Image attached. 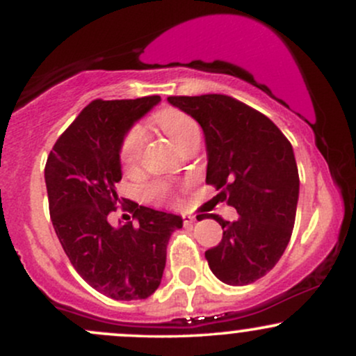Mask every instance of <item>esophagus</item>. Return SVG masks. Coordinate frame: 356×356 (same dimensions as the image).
I'll use <instances>...</instances> for the list:
<instances>
[{
	"label": "esophagus",
	"mask_w": 356,
	"mask_h": 356,
	"mask_svg": "<svg viewBox=\"0 0 356 356\" xmlns=\"http://www.w3.org/2000/svg\"><path fill=\"white\" fill-rule=\"evenodd\" d=\"M182 220H184V224H186V226H189V224H192L194 220H197V219H195V216H184Z\"/></svg>",
	"instance_id": "1"
}]
</instances>
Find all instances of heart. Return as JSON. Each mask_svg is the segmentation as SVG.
<instances>
[{"label":"heart","mask_w":356,"mask_h":356,"mask_svg":"<svg viewBox=\"0 0 356 356\" xmlns=\"http://www.w3.org/2000/svg\"><path fill=\"white\" fill-rule=\"evenodd\" d=\"M155 124L159 125V129H161L162 132L174 142V145L179 147V149H181L187 140H191L192 137L199 136V127L195 124L194 118L187 115L182 110L174 107L161 110V112L155 115ZM144 142L145 132L140 125H132L127 130L124 138H122L120 142V149H118L120 162L125 169L137 165ZM170 194H172V187L164 181H155L145 187V197L154 202L167 201V199L170 197Z\"/></svg>","instance_id":"1"}]
</instances>
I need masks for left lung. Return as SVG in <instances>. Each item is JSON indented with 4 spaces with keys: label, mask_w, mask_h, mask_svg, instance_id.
Listing matches in <instances>:
<instances>
[{
    "label": "left lung",
    "mask_w": 356,
    "mask_h": 356,
    "mask_svg": "<svg viewBox=\"0 0 356 356\" xmlns=\"http://www.w3.org/2000/svg\"><path fill=\"white\" fill-rule=\"evenodd\" d=\"M199 122L206 136V184L219 191L239 218H212L222 239L206 259L218 280L231 286L254 283L283 256L295 227L300 175L288 138L266 115L220 93L169 97Z\"/></svg>",
    "instance_id": "obj_1"
}]
</instances>
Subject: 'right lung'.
Instances as JSON below:
<instances>
[{
  "mask_svg": "<svg viewBox=\"0 0 356 356\" xmlns=\"http://www.w3.org/2000/svg\"><path fill=\"white\" fill-rule=\"evenodd\" d=\"M159 100H92L58 137L44 165L50 218L65 254L93 289L112 300L152 295L170 234L182 227L179 216L117 195L122 138ZM118 210L138 222L112 227L109 218Z\"/></svg>",
  "mask_w": 356,
  "mask_h": 356,
  "instance_id": "add662e5",
  "label": "right lung"
}]
</instances>
